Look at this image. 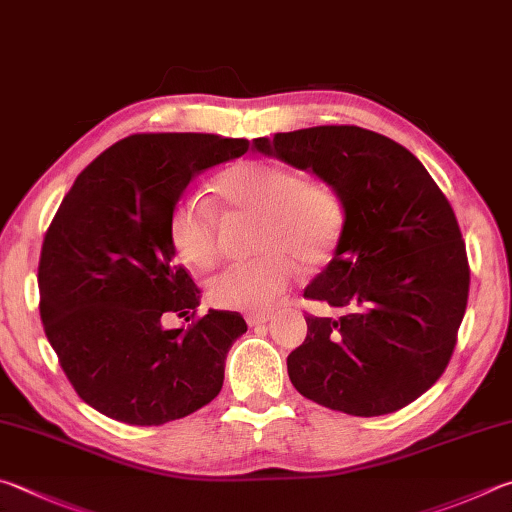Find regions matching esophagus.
Here are the masks:
<instances>
[{
    "label": "esophagus",
    "mask_w": 512,
    "mask_h": 512,
    "mask_svg": "<svg viewBox=\"0 0 512 512\" xmlns=\"http://www.w3.org/2000/svg\"><path fill=\"white\" fill-rule=\"evenodd\" d=\"M272 319H274L272 312H256V315H247V324L249 326H265V324H270Z\"/></svg>",
    "instance_id": "obj_1"
}]
</instances>
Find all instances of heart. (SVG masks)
<instances>
[{
    "mask_svg": "<svg viewBox=\"0 0 512 512\" xmlns=\"http://www.w3.org/2000/svg\"><path fill=\"white\" fill-rule=\"evenodd\" d=\"M215 193L233 218L261 220L251 263L233 265L211 281L215 306L263 312L290 288L303 267L326 265L344 231V200L333 184L308 179L272 159H242L222 170ZM170 245L179 261L213 270L222 258L218 215L202 200H184L170 215Z\"/></svg>",
    "mask_w": 512,
    "mask_h": 512,
    "instance_id": "heart-1",
    "label": "heart"
}]
</instances>
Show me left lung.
<instances>
[{"mask_svg": "<svg viewBox=\"0 0 512 512\" xmlns=\"http://www.w3.org/2000/svg\"><path fill=\"white\" fill-rule=\"evenodd\" d=\"M254 148L312 170L346 209L333 261L303 292L346 315L306 317L308 335L288 355L294 389L348 416L407 407L447 369L468 306L452 204L405 146L357 125L279 132Z\"/></svg>", "mask_w": 512, "mask_h": 512, "instance_id": "left-lung-1", "label": "left lung"}]
</instances>
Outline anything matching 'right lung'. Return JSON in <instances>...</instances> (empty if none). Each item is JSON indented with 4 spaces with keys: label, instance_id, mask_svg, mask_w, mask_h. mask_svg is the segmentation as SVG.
Returning <instances> with one entry per match:
<instances>
[{
    "label": "right lung",
    "instance_id": "1",
    "mask_svg": "<svg viewBox=\"0 0 512 512\" xmlns=\"http://www.w3.org/2000/svg\"><path fill=\"white\" fill-rule=\"evenodd\" d=\"M247 148L218 134H130L76 177L53 215L38 267L42 326L71 387L103 416L164 425L220 393L247 324L229 310L195 319L200 290L175 263L168 227L188 182ZM164 314L192 324L166 331Z\"/></svg>",
    "mask_w": 512,
    "mask_h": 512
}]
</instances>
